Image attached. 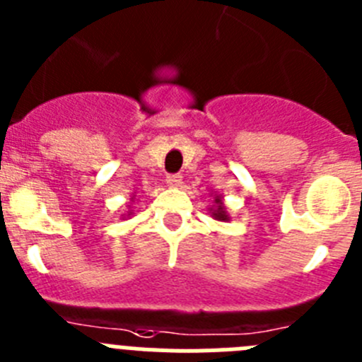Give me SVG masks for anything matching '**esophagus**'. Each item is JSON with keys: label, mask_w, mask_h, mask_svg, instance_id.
Wrapping results in <instances>:
<instances>
[{"label": "esophagus", "mask_w": 362, "mask_h": 362, "mask_svg": "<svg viewBox=\"0 0 362 362\" xmlns=\"http://www.w3.org/2000/svg\"><path fill=\"white\" fill-rule=\"evenodd\" d=\"M165 182H168L169 187H180L182 175H168V177H165Z\"/></svg>", "instance_id": "1"}]
</instances>
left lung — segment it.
<instances>
[{"mask_svg": "<svg viewBox=\"0 0 362 362\" xmlns=\"http://www.w3.org/2000/svg\"><path fill=\"white\" fill-rule=\"evenodd\" d=\"M209 213H211V216L218 221H229L230 220L229 213H227L226 202H223V197H221V194H213V205L209 207Z\"/></svg>", "mask_w": 362, "mask_h": 362, "instance_id": "left-lung-1", "label": "left lung"}]
</instances>
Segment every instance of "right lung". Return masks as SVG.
Segmentation results:
<instances>
[{"instance_id":"obj_1","label":"right lung","mask_w":362,"mask_h":362,"mask_svg":"<svg viewBox=\"0 0 362 362\" xmlns=\"http://www.w3.org/2000/svg\"><path fill=\"white\" fill-rule=\"evenodd\" d=\"M133 205H135V194H132V198H129V202H128V205H126V207H128V211H126L124 214H120V216L122 218H129L133 214Z\"/></svg>"}]
</instances>
